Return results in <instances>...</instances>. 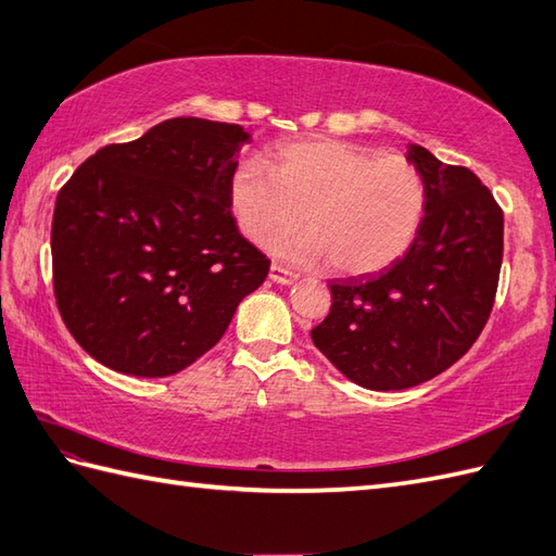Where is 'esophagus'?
<instances>
[{
    "mask_svg": "<svg viewBox=\"0 0 556 556\" xmlns=\"http://www.w3.org/2000/svg\"><path fill=\"white\" fill-rule=\"evenodd\" d=\"M268 276H270V280L278 282V286H292V282L296 280V274H292V270L282 268V266H278V264L270 266Z\"/></svg>",
    "mask_w": 556,
    "mask_h": 556,
    "instance_id": "obj_1",
    "label": "esophagus"
}]
</instances>
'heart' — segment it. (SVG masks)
<instances>
[{
  "instance_id": "obj_1",
  "label": "heart",
  "mask_w": 556,
  "mask_h": 556,
  "mask_svg": "<svg viewBox=\"0 0 556 556\" xmlns=\"http://www.w3.org/2000/svg\"><path fill=\"white\" fill-rule=\"evenodd\" d=\"M238 228L256 245L301 223L309 231L270 250L290 260L328 262L344 276H365L408 250L425 214V181L396 153L337 139L282 143L270 160L242 162L228 184Z\"/></svg>"
}]
</instances>
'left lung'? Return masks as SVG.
I'll return each instance as SVG.
<instances>
[{
  "mask_svg": "<svg viewBox=\"0 0 556 556\" xmlns=\"http://www.w3.org/2000/svg\"><path fill=\"white\" fill-rule=\"evenodd\" d=\"M425 216L401 260L380 274L330 280L332 306L311 340L358 387L399 391L448 370L477 342L503 266V210L467 167L422 146Z\"/></svg>",
  "mask_w": 556,
  "mask_h": 556,
  "instance_id": "1",
  "label": "left lung"
}]
</instances>
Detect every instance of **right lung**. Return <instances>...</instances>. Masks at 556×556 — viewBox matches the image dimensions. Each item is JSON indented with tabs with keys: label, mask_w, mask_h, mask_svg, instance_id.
<instances>
[{
	"label": "right lung",
	"mask_w": 556,
	"mask_h": 556,
	"mask_svg": "<svg viewBox=\"0 0 556 556\" xmlns=\"http://www.w3.org/2000/svg\"><path fill=\"white\" fill-rule=\"evenodd\" d=\"M240 125L172 117L75 169L51 224L53 294L91 358L134 377L181 372L222 340L270 262L240 236L228 184Z\"/></svg>",
	"instance_id": "right-lung-1"
}]
</instances>
